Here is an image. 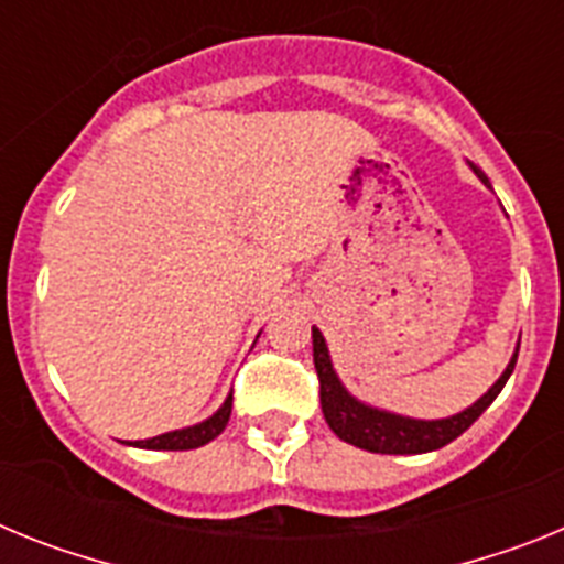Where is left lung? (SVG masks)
Returning <instances> with one entry per match:
<instances>
[{"label": "left lung", "mask_w": 564, "mask_h": 564, "mask_svg": "<svg viewBox=\"0 0 564 564\" xmlns=\"http://www.w3.org/2000/svg\"><path fill=\"white\" fill-rule=\"evenodd\" d=\"M475 174L488 186V177L477 166ZM514 358L508 361L506 372L497 378V383L480 401H475L468 410L457 412L452 417H441V421H417V417H403L395 412H383L376 406H367L358 398H352L350 392L344 390V383L338 381L336 370L330 364V352H327L325 336L313 327V364H316L318 376V398H322V412H325V421L344 443H352L358 449L378 452V455H423V452H435L446 443H452L455 437H460L463 432L482 415V412L491 406L500 390L506 387L508 376L514 372L517 364Z\"/></svg>", "instance_id": "left-lung-1"}]
</instances>
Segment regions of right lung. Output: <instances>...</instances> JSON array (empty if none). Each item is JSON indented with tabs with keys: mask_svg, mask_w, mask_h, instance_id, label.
<instances>
[{
	"mask_svg": "<svg viewBox=\"0 0 564 564\" xmlns=\"http://www.w3.org/2000/svg\"><path fill=\"white\" fill-rule=\"evenodd\" d=\"M231 403H234V395H228L220 410L214 412L212 417H206L203 423H194V426H186V430L166 432V435L149 437V441H134L132 446H138V449H166V452H186V449H197V446H206L208 441H214V437L226 430L228 417H231Z\"/></svg>",
	"mask_w": 564,
	"mask_h": 564,
	"instance_id": "obj_1",
	"label": "right lung"
}]
</instances>
